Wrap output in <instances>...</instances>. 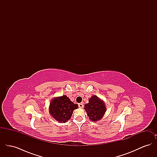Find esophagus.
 <instances>
[{"mask_svg": "<svg viewBox=\"0 0 157 157\" xmlns=\"http://www.w3.org/2000/svg\"><path fill=\"white\" fill-rule=\"evenodd\" d=\"M78 105H79V108H82L83 107V105L82 103H79V104H78Z\"/></svg>", "mask_w": 157, "mask_h": 157, "instance_id": "esophagus-1", "label": "esophagus"}]
</instances>
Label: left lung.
Wrapping results in <instances>:
<instances>
[{"label": "left lung", "mask_w": 157, "mask_h": 157, "mask_svg": "<svg viewBox=\"0 0 157 157\" xmlns=\"http://www.w3.org/2000/svg\"><path fill=\"white\" fill-rule=\"evenodd\" d=\"M84 109L90 120L92 121H97L102 118L106 112L104 102L97 96H93L90 98L89 103L85 105Z\"/></svg>", "instance_id": "left-lung-1"}]
</instances>
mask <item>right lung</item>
Segmentation results:
<instances>
[{
    "mask_svg": "<svg viewBox=\"0 0 157 157\" xmlns=\"http://www.w3.org/2000/svg\"><path fill=\"white\" fill-rule=\"evenodd\" d=\"M66 95L52 99L50 103L49 112L54 119L59 122L65 123L70 120L74 110L78 108Z\"/></svg>",
    "mask_w": 157,
    "mask_h": 157,
    "instance_id": "obj_1",
    "label": "right lung"
}]
</instances>
